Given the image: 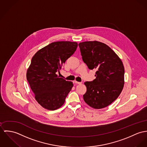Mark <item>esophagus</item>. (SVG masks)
Segmentation results:
<instances>
[{"mask_svg":"<svg viewBox=\"0 0 147 147\" xmlns=\"http://www.w3.org/2000/svg\"><path fill=\"white\" fill-rule=\"evenodd\" d=\"M74 83H76V84H81V82H77L76 81H74L73 82Z\"/></svg>","mask_w":147,"mask_h":147,"instance_id":"esophagus-1","label":"esophagus"}]
</instances>
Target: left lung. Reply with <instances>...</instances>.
<instances>
[{"instance_id":"obj_1","label":"left lung","mask_w":147,"mask_h":147,"mask_svg":"<svg viewBox=\"0 0 147 147\" xmlns=\"http://www.w3.org/2000/svg\"><path fill=\"white\" fill-rule=\"evenodd\" d=\"M82 60L89 69H96V78L86 82L87 91L84 101L94 109L108 107L115 100L124 85L123 63L114 51L98 41L79 43Z\"/></svg>"}]
</instances>
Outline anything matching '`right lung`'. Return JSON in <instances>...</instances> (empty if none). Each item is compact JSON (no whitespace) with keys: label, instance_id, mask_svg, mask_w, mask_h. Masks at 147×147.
I'll return each instance as SVG.
<instances>
[{"label":"right lung","instance_id":"obj_1","mask_svg":"<svg viewBox=\"0 0 147 147\" xmlns=\"http://www.w3.org/2000/svg\"><path fill=\"white\" fill-rule=\"evenodd\" d=\"M77 42H53L39 49L33 57L26 78L36 101L44 108L54 111L60 108L73 84L60 78L63 65L76 51Z\"/></svg>","mask_w":147,"mask_h":147}]
</instances>
